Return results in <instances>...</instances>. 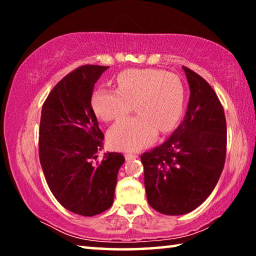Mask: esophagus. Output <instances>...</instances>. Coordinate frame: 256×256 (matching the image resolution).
Wrapping results in <instances>:
<instances>
[{
  "instance_id": "1",
  "label": "esophagus",
  "mask_w": 256,
  "mask_h": 256,
  "mask_svg": "<svg viewBox=\"0 0 256 256\" xmlns=\"http://www.w3.org/2000/svg\"><path fill=\"white\" fill-rule=\"evenodd\" d=\"M136 158H138L136 154H125V159H126V160H132V159H136Z\"/></svg>"
}]
</instances>
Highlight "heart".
<instances>
[{"label": "heart", "mask_w": 256, "mask_h": 256, "mask_svg": "<svg viewBox=\"0 0 256 256\" xmlns=\"http://www.w3.org/2000/svg\"><path fill=\"white\" fill-rule=\"evenodd\" d=\"M118 90L98 89L92 106L105 122L118 120L132 110L138 116L120 120L107 133L114 149L138 151L154 141L160 132L175 126L183 112L184 84L178 76L156 68L126 70L118 76Z\"/></svg>", "instance_id": "b5f03b06"}]
</instances>
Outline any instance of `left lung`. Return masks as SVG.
<instances>
[{"mask_svg": "<svg viewBox=\"0 0 256 256\" xmlns=\"http://www.w3.org/2000/svg\"><path fill=\"white\" fill-rule=\"evenodd\" d=\"M190 100L182 123L168 140L141 156L149 204L168 216L201 206L222 175L227 146L224 108L210 84L183 66Z\"/></svg>", "mask_w": 256, "mask_h": 256, "instance_id": "8db88e82", "label": "left lung"}]
</instances>
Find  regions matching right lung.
Returning a JSON list of instances; mask_svg holds the SVG:
<instances>
[{"instance_id": "right-lung-1", "label": "right lung", "mask_w": 256, "mask_h": 256, "mask_svg": "<svg viewBox=\"0 0 256 256\" xmlns=\"http://www.w3.org/2000/svg\"><path fill=\"white\" fill-rule=\"evenodd\" d=\"M110 66H84L63 78L42 105L40 159L47 185L66 210L92 216L110 209L125 159L106 152L104 133L92 106L94 84Z\"/></svg>"}]
</instances>
